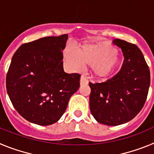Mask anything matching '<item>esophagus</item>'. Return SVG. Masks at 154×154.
<instances>
[{"mask_svg":"<svg viewBox=\"0 0 154 154\" xmlns=\"http://www.w3.org/2000/svg\"><path fill=\"white\" fill-rule=\"evenodd\" d=\"M89 81L87 79V78L85 76V75H82L81 78H80V84L81 85H84V84H88Z\"/></svg>","mask_w":154,"mask_h":154,"instance_id":"esophagus-1","label":"esophagus"}]
</instances>
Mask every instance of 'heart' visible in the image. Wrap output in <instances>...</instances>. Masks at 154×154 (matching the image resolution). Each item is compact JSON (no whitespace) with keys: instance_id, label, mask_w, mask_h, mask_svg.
I'll list each match as a JSON object with an SVG mask.
<instances>
[{"instance_id":"b5f03b06","label":"heart","mask_w":154,"mask_h":154,"mask_svg":"<svg viewBox=\"0 0 154 154\" xmlns=\"http://www.w3.org/2000/svg\"><path fill=\"white\" fill-rule=\"evenodd\" d=\"M65 59L75 69H79L83 63L92 66L94 75L99 78L112 74L119 65L116 50L108 42L85 45L79 52L68 50L65 53Z\"/></svg>"}]
</instances>
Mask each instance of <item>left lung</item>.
<instances>
[{
    "label": "left lung",
    "mask_w": 154,
    "mask_h": 154,
    "mask_svg": "<svg viewBox=\"0 0 154 154\" xmlns=\"http://www.w3.org/2000/svg\"><path fill=\"white\" fill-rule=\"evenodd\" d=\"M112 43L123 51L120 71L105 82H89L91 112L107 126H118L135 117L145 104L150 84L149 66L140 49L121 39Z\"/></svg>",
    "instance_id": "1"
}]
</instances>
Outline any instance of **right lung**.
I'll return each mask as SVG.
<instances>
[{"label":"right lung","instance_id":"add662e5","mask_svg":"<svg viewBox=\"0 0 154 154\" xmlns=\"http://www.w3.org/2000/svg\"><path fill=\"white\" fill-rule=\"evenodd\" d=\"M68 35L45 37L21 45L12 57L6 88L12 105L31 123H56L79 88L81 75L63 70Z\"/></svg>","mask_w":154,"mask_h":154}]
</instances>
